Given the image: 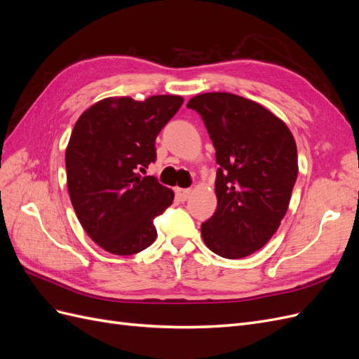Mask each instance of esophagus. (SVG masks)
Listing matches in <instances>:
<instances>
[{
    "label": "esophagus",
    "mask_w": 359,
    "mask_h": 359,
    "mask_svg": "<svg viewBox=\"0 0 359 359\" xmlns=\"http://www.w3.org/2000/svg\"><path fill=\"white\" fill-rule=\"evenodd\" d=\"M175 194H177V198L180 199V201H187L189 198H190V194H191V190L190 189H177L175 190Z\"/></svg>",
    "instance_id": "obj_1"
}]
</instances>
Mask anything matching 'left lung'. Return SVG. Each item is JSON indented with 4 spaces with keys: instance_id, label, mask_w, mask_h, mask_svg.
Returning <instances> with one entry per match:
<instances>
[{
    "instance_id": "obj_1",
    "label": "left lung",
    "mask_w": 359,
    "mask_h": 359,
    "mask_svg": "<svg viewBox=\"0 0 359 359\" xmlns=\"http://www.w3.org/2000/svg\"><path fill=\"white\" fill-rule=\"evenodd\" d=\"M215 148L217 210L201 226L205 245L226 259L262 248L286 215L298 175L289 127L266 107L231 93L194 95Z\"/></svg>"
}]
</instances>
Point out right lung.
Wrapping results in <instances>:
<instances>
[{"mask_svg":"<svg viewBox=\"0 0 359 359\" xmlns=\"http://www.w3.org/2000/svg\"><path fill=\"white\" fill-rule=\"evenodd\" d=\"M182 102L107 97L76 121L66 148L69 196L85 232L106 252L128 256L156 241L154 219L175 194L140 172L156 160V137Z\"/></svg>","mask_w":359,"mask_h":359,"instance_id":"1","label":"right lung"}]
</instances>
